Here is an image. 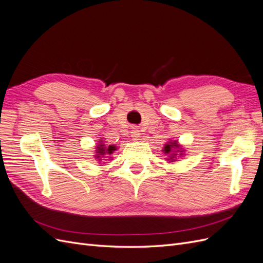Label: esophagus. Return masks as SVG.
<instances>
[{
	"label": "esophagus",
	"mask_w": 263,
	"mask_h": 263,
	"mask_svg": "<svg viewBox=\"0 0 263 263\" xmlns=\"http://www.w3.org/2000/svg\"><path fill=\"white\" fill-rule=\"evenodd\" d=\"M132 137H133V139L135 141H137V140L140 139V133H139V130L137 128H133V130H132Z\"/></svg>",
	"instance_id": "34e87169"
}]
</instances>
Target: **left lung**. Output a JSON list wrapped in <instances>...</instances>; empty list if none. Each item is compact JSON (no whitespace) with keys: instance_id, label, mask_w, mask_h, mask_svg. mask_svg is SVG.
Returning a JSON list of instances; mask_svg holds the SVG:
<instances>
[{"instance_id":"left-lung-1","label":"left lung","mask_w":263,"mask_h":263,"mask_svg":"<svg viewBox=\"0 0 263 263\" xmlns=\"http://www.w3.org/2000/svg\"><path fill=\"white\" fill-rule=\"evenodd\" d=\"M162 153H164V155H168V158H165V160L168 162L179 161V158H182L183 156L186 155L185 149L182 147V145H180V142L178 140L172 139L166 141V144L162 148Z\"/></svg>"}]
</instances>
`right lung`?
I'll use <instances>...</instances> for the list:
<instances>
[{
	"instance_id": "add662e5",
	"label": "right lung",
	"mask_w": 263,
	"mask_h": 263,
	"mask_svg": "<svg viewBox=\"0 0 263 263\" xmlns=\"http://www.w3.org/2000/svg\"><path fill=\"white\" fill-rule=\"evenodd\" d=\"M117 147L114 145H105V142L103 140H99L98 144L95 145V150H94V158L97 159L99 163H101L103 160H107L105 158H108L109 160H112L113 157H110L114 151H116Z\"/></svg>"
}]
</instances>
